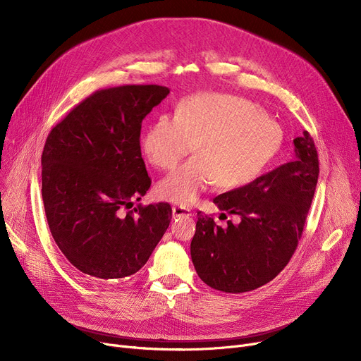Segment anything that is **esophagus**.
Listing matches in <instances>:
<instances>
[{
  "instance_id": "34e87169",
  "label": "esophagus",
  "mask_w": 361,
  "mask_h": 361,
  "mask_svg": "<svg viewBox=\"0 0 361 361\" xmlns=\"http://www.w3.org/2000/svg\"><path fill=\"white\" fill-rule=\"evenodd\" d=\"M193 212L188 209L185 206H174L173 207V216L180 218V216H192Z\"/></svg>"
}]
</instances>
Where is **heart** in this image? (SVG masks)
Listing matches in <instances>:
<instances>
[{"label":"heart","mask_w":361,"mask_h":361,"mask_svg":"<svg viewBox=\"0 0 361 361\" xmlns=\"http://www.w3.org/2000/svg\"><path fill=\"white\" fill-rule=\"evenodd\" d=\"M283 140L281 126L243 98L200 93L178 104L176 118L152 123L142 137L146 159L159 169L174 168L157 185L159 199L193 204L215 185L237 188L255 181L276 157Z\"/></svg>","instance_id":"b5f03b06"}]
</instances>
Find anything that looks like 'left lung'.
Returning <instances> with one entry per match:
<instances>
[{
	"label": "left lung",
	"mask_w": 361,
	"mask_h": 361,
	"mask_svg": "<svg viewBox=\"0 0 361 361\" xmlns=\"http://www.w3.org/2000/svg\"><path fill=\"white\" fill-rule=\"evenodd\" d=\"M293 142L291 162L214 199L221 211L238 215L240 224L228 221L222 228L212 216L197 212L190 253L197 275L211 288L233 294L256 290L293 257L319 177L312 136L302 131Z\"/></svg>",
	"instance_id": "left-lung-1"
}]
</instances>
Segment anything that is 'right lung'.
I'll return each instance as SVG.
<instances>
[{
  "label": "right lung",
  "mask_w": 361,
  "mask_h": 361,
  "mask_svg": "<svg viewBox=\"0 0 361 361\" xmlns=\"http://www.w3.org/2000/svg\"><path fill=\"white\" fill-rule=\"evenodd\" d=\"M168 93L158 85L97 90L47 137L42 200L49 230L67 260L93 282L143 268L173 218L169 203L126 212L152 183L140 150L142 121Z\"/></svg>",
  "instance_id": "add662e5"
}]
</instances>
